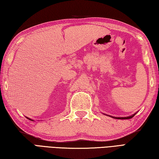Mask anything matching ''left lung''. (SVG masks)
Instances as JSON below:
<instances>
[{"label":"left lung","mask_w":159,"mask_h":159,"mask_svg":"<svg viewBox=\"0 0 159 159\" xmlns=\"http://www.w3.org/2000/svg\"><path fill=\"white\" fill-rule=\"evenodd\" d=\"M134 115H135V114L131 115V116L126 117H115V119H120V120H127V119H131V118H132L133 117H134Z\"/></svg>","instance_id":"1"}]
</instances>
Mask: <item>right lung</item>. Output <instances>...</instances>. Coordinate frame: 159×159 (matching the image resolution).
<instances>
[{"instance_id": "1", "label": "right lung", "mask_w": 159, "mask_h": 159, "mask_svg": "<svg viewBox=\"0 0 159 159\" xmlns=\"http://www.w3.org/2000/svg\"><path fill=\"white\" fill-rule=\"evenodd\" d=\"M29 120H30V119H29Z\"/></svg>"}]
</instances>
